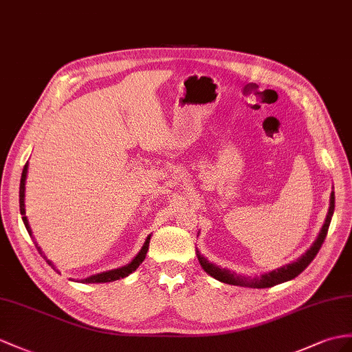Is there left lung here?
Masks as SVG:
<instances>
[{
    "mask_svg": "<svg viewBox=\"0 0 352 352\" xmlns=\"http://www.w3.org/2000/svg\"><path fill=\"white\" fill-rule=\"evenodd\" d=\"M333 212H334V192L331 191L330 208H329L327 218H325V222H324V226L320 231V234H318V237H316V241L312 243L309 250H307L302 256H300L298 260L282 265V267H279L276 270L264 273V275H261V276L246 278V276H242V275H237V273H234V272H230L227 269H221V267H218V265L209 263L208 258H204L203 255H200L199 251H197V258H199L201 267L204 269L206 273H208V275H210L212 278H215L219 282H224V284L239 285V287H251V288H270L273 285L282 284V282L294 279L296 276H298L300 273H302L307 267V265L312 263V260L315 258L316 254H318L321 245L324 243L325 236H327Z\"/></svg>",
    "mask_w": 352,
    "mask_h": 352,
    "instance_id": "1",
    "label": "left lung"
}]
</instances>
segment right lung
Returning a JSON list of instances; mask_svg holds the SVG:
<instances>
[{
  "label": "right lung",
  "mask_w": 352,
  "mask_h": 352,
  "mask_svg": "<svg viewBox=\"0 0 352 352\" xmlns=\"http://www.w3.org/2000/svg\"><path fill=\"white\" fill-rule=\"evenodd\" d=\"M27 171H28V162H27V164H25L23 171H22V177H21V188H19V208H21V215H22L23 224H25V227H27L30 236H32V231H31V227H30V222H28L27 217H25V181H27ZM149 242H151V236H148L146 242H144V245L142 246L140 252L134 256L133 261H131L130 264H126V265H124V267H119V269H113V270H109V272L98 273V275L89 276V278H87V279H83L82 282H85V284H104V282H113V280H118V279H122V278L128 276V275H130V273H133V272H134L137 267H139V265L143 263L144 256H146V252H148V250H149ZM36 246H37V250L41 252L40 246H38L37 243H36ZM41 254H43V252H41ZM45 258H46V256H45ZM46 261H47V264L50 265V267H52L55 272H58V273H59V270L55 267L52 261L47 260V258H46Z\"/></svg>",
  "instance_id": "obj_1"
}]
</instances>
